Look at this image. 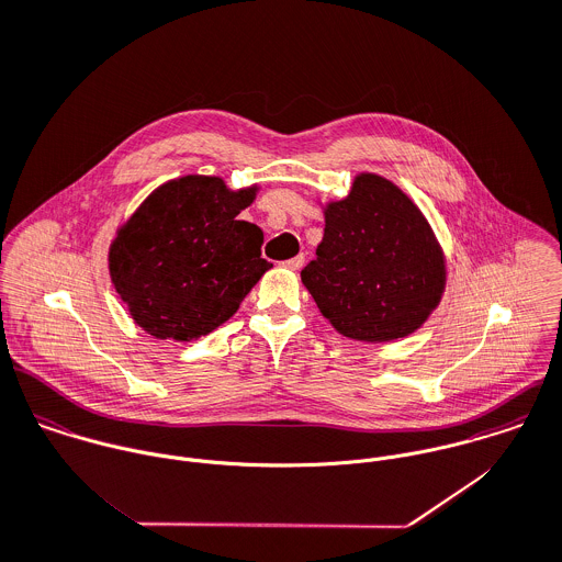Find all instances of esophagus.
I'll return each instance as SVG.
<instances>
[{"mask_svg": "<svg viewBox=\"0 0 562 562\" xmlns=\"http://www.w3.org/2000/svg\"><path fill=\"white\" fill-rule=\"evenodd\" d=\"M303 263H305V255H296V257H292V259L283 261L281 266H283V268H288V270H299Z\"/></svg>", "mask_w": 562, "mask_h": 562, "instance_id": "obj_1", "label": "esophagus"}]
</instances>
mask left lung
Returning a JSON list of instances; mask_svg holds the SVG:
<instances>
[{
	"instance_id": "left-lung-1",
	"label": "left lung",
	"mask_w": 562,
	"mask_h": 562,
	"mask_svg": "<svg viewBox=\"0 0 562 562\" xmlns=\"http://www.w3.org/2000/svg\"><path fill=\"white\" fill-rule=\"evenodd\" d=\"M301 279L334 329L360 342L414 334L445 292V255L420 209L383 177L358 175L325 206V235Z\"/></svg>"
}]
</instances>
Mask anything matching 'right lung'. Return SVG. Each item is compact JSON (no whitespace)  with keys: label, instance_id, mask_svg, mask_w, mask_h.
<instances>
[{"label":"right lung","instance_id":"obj_1","mask_svg":"<svg viewBox=\"0 0 562 562\" xmlns=\"http://www.w3.org/2000/svg\"><path fill=\"white\" fill-rule=\"evenodd\" d=\"M257 186L189 175L155 189L120 226L109 272L133 321L159 340L191 342L226 323L263 277V233L237 220Z\"/></svg>","mask_w":562,"mask_h":562}]
</instances>
